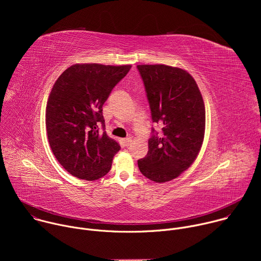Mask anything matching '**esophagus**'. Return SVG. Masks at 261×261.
Here are the masks:
<instances>
[{"label": "esophagus", "mask_w": 261, "mask_h": 261, "mask_svg": "<svg viewBox=\"0 0 261 261\" xmlns=\"http://www.w3.org/2000/svg\"><path fill=\"white\" fill-rule=\"evenodd\" d=\"M123 141H124V144H125L126 146H129V145L131 144V142H132V139H131L130 137H127V138H125Z\"/></svg>", "instance_id": "obj_1"}]
</instances>
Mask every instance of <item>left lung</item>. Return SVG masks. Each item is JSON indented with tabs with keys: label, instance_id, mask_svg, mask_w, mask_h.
<instances>
[{
	"label": "left lung",
	"instance_id": "1",
	"mask_svg": "<svg viewBox=\"0 0 261 261\" xmlns=\"http://www.w3.org/2000/svg\"><path fill=\"white\" fill-rule=\"evenodd\" d=\"M153 123L147 155L138 160L140 172L156 182L177 177L196 159L205 129V108L196 82L180 68L137 65Z\"/></svg>",
	"mask_w": 261,
	"mask_h": 261
}]
</instances>
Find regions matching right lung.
<instances>
[{
  "mask_svg": "<svg viewBox=\"0 0 261 261\" xmlns=\"http://www.w3.org/2000/svg\"><path fill=\"white\" fill-rule=\"evenodd\" d=\"M131 65L76 64L55 83L46 105L48 142L59 163L86 180L104 176L120 144L107 136L102 106Z\"/></svg>",
  "mask_w": 261,
  "mask_h": 261,
  "instance_id": "1",
  "label": "right lung"
}]
</instances>
